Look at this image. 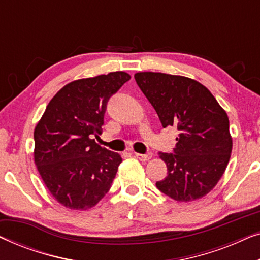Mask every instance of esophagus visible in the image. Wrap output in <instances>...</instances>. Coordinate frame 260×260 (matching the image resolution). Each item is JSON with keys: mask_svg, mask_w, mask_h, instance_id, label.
<instances>
[{"mask_svg": "<svg viewBox=\"0 0 260 260\" xmlns=\"http://www.w3.org/2000/svg\"><path fill=\"white\" fill-rule=\"evenodd\" d=\"M135 157L140 161H149L152 157L151 152H148V154H138V152H135Z\"/></svg>", "mask_w": 260, "mask_h": 260, "instance_id": "34e87169", "label": "esophagus"}]
</instances>
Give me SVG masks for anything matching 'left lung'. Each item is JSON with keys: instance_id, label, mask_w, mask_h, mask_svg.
Masks as SVG:
<instances>
[{"instance_id": "obj_1", "label": "left lung", "mask_w": 260, "mask_h": 260, "mask_svg": "<svg viewBox=\"0 0 260 260\" xmlns=\"http://www.w3.org/2000/svg\"><path fill=\"white\" fill-rule=\"evenodd\" d=\"M135 80L162 126L179 130L174 152H159L168 175L156 187L180 202L207 195L221 179L232 152L226 111L207 87L190 78L138 72Z\"/></svg>"}]
</instances>
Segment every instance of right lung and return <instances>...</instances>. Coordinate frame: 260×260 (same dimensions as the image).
I'll return each mask as SVG.
<instances>
[{"instance_id":"1","label":"right lung","mask_w":260,"mask_h":260,"mask_svg":"<svg viewBox=\"0 0 260 260\" xmlns=\"http://www.w3.org/2000/svg\"><path fill=\"white\" fill-rule=\"evenodd\" d=\"M122 71L71 81L48 103L34 130V162L59 204L86 211L111 188L122 157L93 140L109 98L130 79Z\"/></svg>"}]
</instances>
